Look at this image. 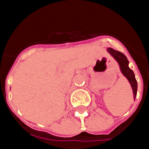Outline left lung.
Here are the masks:
<instances>
[{
  "label": "left lung",
  "instance_id": "obj_1",
  "mask_svg": "<svg viewBox=\"0 0 149 149\" xmlns=\"http://www.w3.org/2000/svg\"><path fill=\"white\" fill-rule=\"evenodd\" d=\"M107 51H108L109 54L112 56H113V58L119 63L121 72H122V73L124 75L127 77V79L128 80L130 84H131V87H132L133 89V93H134V99H135L136 93H137V82H136V80L135 78L134 72L129 68V62L127 60V57L122 53H121V52L118 51H116V50L113 49L111 48H108L107 49Z\"/></svg>",
  "mask_w": 149,
  "mask_h": 149
}]
</instances>
